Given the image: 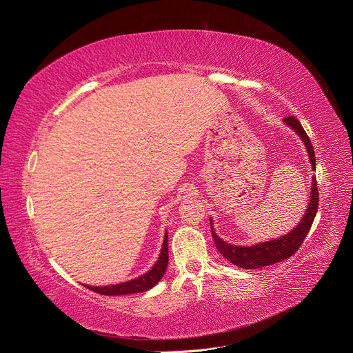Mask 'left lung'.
<instances>
[{
	"mask_svg": "<svg viewBox=\"0 0 353 353\" xmlns=\"http://www.w3.org/2000/svg\"><path fill=\"white\" fill-rule=\"evenodd\" d=\"M287 127H290L293 132L301 139L303 142L306 152L310 161L312 171L316 170V161H315V152L314 146L310 143V139L307 137L306 132L301 127L300 121L294 117H288L284 119ZM310 194H309V204L306 207V211L303 217L300 219L299 223L290 230L288 234L265 241V243H257L253 245H235L230 243H225L216 232L213 228V220L210 219V226H211V235H213L216 248L220 251V254L223 256L230 263L239 266L243 269H259L279 263L288 257L293 256L297 248L303 243L309 229L314 223V219L318 211V186H316V177L312 176V183H310Z\"/></svg>",
	"mask_w": 353,
	"mask_h": 353,
	"instance_id": "obj_1",
	"label": "left lung"
}]
</instances>
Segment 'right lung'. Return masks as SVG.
Wrapping results in <instances>:
<instances>
[{
    "label": "right lung",
    "mask_w": 353,
    "mask_h": 353,
    "mask_svg": "<svg viewBox=\"0 0 353 353\" xmlns=\"http://www.w3.org/2000/svg\"><path fill=\"white\" fill-rule=\"evenodd\" d=\"M167 266H168V234L165 232L158 260L155 261L152 268H150L148 272H145L143 275H140V276L133 278L130 281H125V283L112 284V285L94 287V285L84 284V287L94 291V293L103 294V296H124V294L143 293V291L150 290L159 283L161 278H163L165 274Z\"/></svg>",
    "instance_id": "1"
}]
</instances>
